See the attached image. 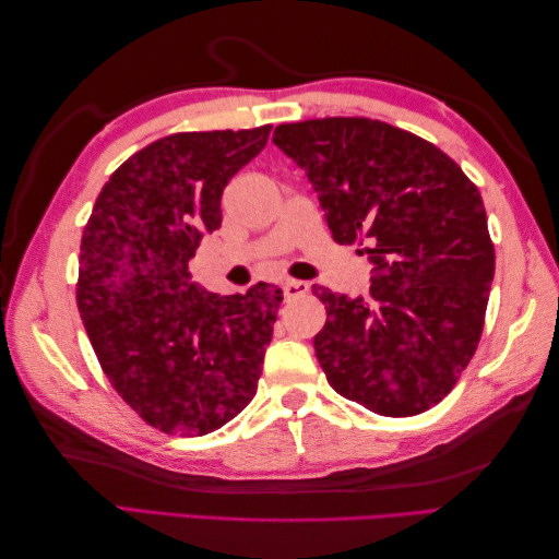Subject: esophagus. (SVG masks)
I'll return each mask as SVG.
<instances>
[{
    "instance_id": "1",
    "label": "esophagus",
    "mask_w": 559,
    "mask_h": 559,
    "mask_svg": "<svg viewBox=\"0 0 559 559\" xmlns=\"http://www.w3.org/2000/svg\"><path fill=\"white\" fill-rule=\"evenodd\" d=\"M307 290H310V286H307L305 281H295V278H288L286 283H283V295H286V300H295V298H300V295H305Z\"/></svg>"
}]
</instances>
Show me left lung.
<instances>
[{
  "label": "left lung",
  "mask_w": 559,
  "mask_h": 559,
  "mask_svg": "<svg viewBox=\"0 0 559 559\" xmlns=\"http://www.w3.org/2000/svg\"><path fill=\"white\" fill-rule=\"evenodd\" d=\"M273 144L310 177L338 245H365L367 298L314 288L317 360L341 396L408 418L442 401L485 324L495 247L478 187L430 141L370 117L281 124Z\"/></svg>",
  "instance_id": "8db88e82"
}]
</instances>
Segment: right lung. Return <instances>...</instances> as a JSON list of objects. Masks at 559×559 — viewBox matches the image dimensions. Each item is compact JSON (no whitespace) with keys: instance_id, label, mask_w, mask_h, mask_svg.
Here are the masks:
<instances>
[{"instance_id":"1","label":"right lung","mask_w":559,"mask_h":559,"mask_svg":"<svg viewBox=\"0 0 559 559\" xmlns=\"http://www.w3.org/2000/svg\"><path fill=\"white\" fill-rule=\"evenodd\" d=\"M269 132L153 141L110 175L83 228L76 302L91 346L122 401L165 435H209L257 394L283 293H209L189 259L221 228L223 189Z\"/></svg>"}]
</instances>
